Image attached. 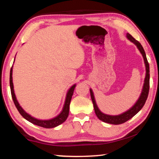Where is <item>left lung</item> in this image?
<instances>
[{"label":"left lung","mask_w":159,"mask_h":159,"mask_svg":"<svg viewBox=\"0 0 159 159\" xmlns=\"http://www.w3.org/2000/svg\"><path fill=\"white\" fill-rule=\"evenodd\" d=\"M126 37H127V39L129 40V41L133 42V43L136 45L137 48H138L139 52H140V53L142 54V57H143L144 61L145 64V67H146V76H145L143 88H142L140 96H139V98L135 102V104H134L130 109H129L128 111L123 112L119 115L112 116V115L105 114H104V113H102L100 110L99 109L98 107L96 104L95 96H94L93 90L91 88L90 89L91 99H92L93 106H94V109H95V112L97 116H98V118L99 120H102L103 122L110 123V124H114V125H118V124H121V123H125L127 121V120H130V118H133L134 115L138 114V113L140 111L142 107H143V106L144 105L145 102H146V100L147 99L148 95H149V63H148L147 59L146 57V54H145L144 48L142 46V45L139 43L138 41H136V40L134 39L130 34L128 33L126 34Z\"/></svg>","instance_id":"1"}]
</instances>
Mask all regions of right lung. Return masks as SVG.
<instances>
[{"instance_id": "add662e5", "label": "right lung", "mask_w": 159, "mask_h": 159, "mask_svg": "<svg viewBox=\"0 0 159 159\" xmlns=\"http://www.w3.org/2000/svg\"><path fill=\"white\" fill-rule=\"evenodd\" d=\"M10 90H11V95H12L13 102H14L15 105L16 107H17L18 111L20 112V114L21 116H22L23 118H25L26 120H27L28 121L33 123L34 125L41 126V127L45 128H52L57 127V126L61 124V123H64L66 120L69 113L70 102H71V99L72 98V95H73L74 90L76 85V84L73 85L71 88H69V90L67 91L65 102H64L63 109L60 112V114L57 115L56 117L51 118V119H49V120L38 119V118L31 116V115L27 114L25 110L21 108V107L18 101L17 100V98H16L15 91H14V86H13V83H12V66L11 67L10 73Z\"/></svg>"}]
</instances>
